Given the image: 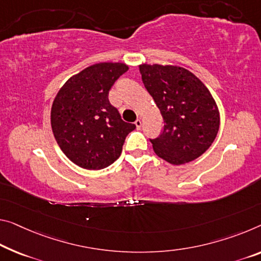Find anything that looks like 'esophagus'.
<instances>
[{"instance_id": "34e87169", "label": "esophagus", "mask_w": 261, "mask_h": 261, "mask_svg": "<svg viewBox=\"0 0 261 261\" xmlns=\"http://www.w3.org/2000/svg\"><path fill=\"white\" fill-rule=\"evenodd\" d=\"M134 123H135V126H136V128H138V129H140V128H141V126H142L141 119H136Z\"/></svg>"}]
</instances>
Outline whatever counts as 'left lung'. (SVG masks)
<instances>
[{
  "label": "left lung",
  "instance_id": "left-lung-1",
  "mask_svg": "<svg viewBox=\"0 0 261 261\" xmlns=\"http://www.w3.org/2000/svg\"><path fill=\"white\" fill-rule=\"evenodd\" d=\"M139 69L164 121L161 135L150 140L155 154L175 166L199 158L219 129V111L210 91L181 66L141 64Z\"/></svg>",
  "mask_w": 261,
  "mask_h": 261
}]
</instances>
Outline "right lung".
Returning a JSON list of instances; mask_svg holds the SVG:
<instances>
[{"instance_id": "add662e5", "label": "right lung", "mask_w": 261, "mask_h": 261, "mask_svg": "<svg viewBox=\"0 0 261 261\" xmlns=\"http://www.w3.org/2000/svg\"><path fill=\"white\" fill-rule=\"evenodd\" d=\"M123 63H98L72 75L58 91L51 107V127L63 153L77 166L99 170L121 155L126 136L135 129L111 105L108 93Z\"/></svg>"}]
</instances>
